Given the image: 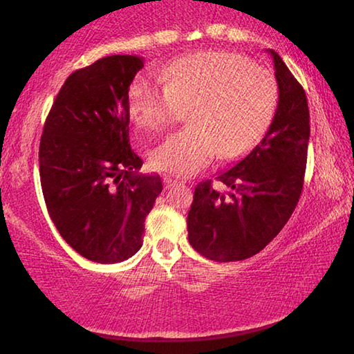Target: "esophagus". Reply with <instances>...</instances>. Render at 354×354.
<instances>
[{
	"label": "esophagus",
	"instance_id": "1",
	"mask_svg": "<svg viewBox=\"0 0 354 354\" xmlns=\"http://www.w3.org/2000/svg\"><path fill=\"white\" fill-rule=\"evenodd\" d=\"M179 181L178 179H173V178H170V176H165L164 178V187L165 189H170V187H173V185H176Z\"/></svg>",
	"mask_w": 354,
	"mask_h": 354
}]
</instances>
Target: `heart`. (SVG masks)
Segmentation results:
<instances>
[{
	"instance_id": "heart-1",
	"label": "heart",
	"mask_w": 354,
	"mask_h": 354,
	"mask_svg": "<svg viewBox=\"0 0 354 354\" xmlns=\"http://www.w3.org/2000/svg\"><path fill=\"white\" fill-rule=\"evenodd\" d=\"M165 82L140 76L129 88L137 127L158 131L190 109V128L165 137L151 151L154 169L194 176L220 159H237L267 133L277 113L279 88L270 70L242 55L203 51L169 65Z\"/></svg>"
}]
</instances>
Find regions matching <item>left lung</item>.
<instances>
[{
    "label": "left lung",
    "instance_id": "obj_1",
    "mask_svg": "<svg viewBox=\"0 0 354 354\" xmlns=\"http://www.w3.org/2000/svg\"><path fill=\"white\" fill-rule=\"evenodd\" d=\"M273 57L279 101L262 140L217 181L195 187L187 215L189 242L215 262L242 261L259 253L295 211L304 183L310 134L308 100L301 84L277 51Z\"/></svg>",
    "mask_w": 354,
    "mask_h": 354
}]
</instances>
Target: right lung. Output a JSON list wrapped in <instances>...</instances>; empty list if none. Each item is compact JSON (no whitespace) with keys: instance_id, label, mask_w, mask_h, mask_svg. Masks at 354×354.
Instances as JSON below:
<instances>
[{"instance_id":"add662e5","label":"right lung","mask_w":354,"mask_h":354,"mask_svg":"<svg viewBox=\"0 0 354 354\" xmlns=\"http://www.w3.org/2000/svg\"><path fill=\"white\" fill-rule=\"evenodd\" d=\"M139 56L98 59L65 80L39 148L40 184L59 234L88 261H127L142 247L145 218L162 192L140 175L129 145V86Z\"/></svg>"}]
</instances>
